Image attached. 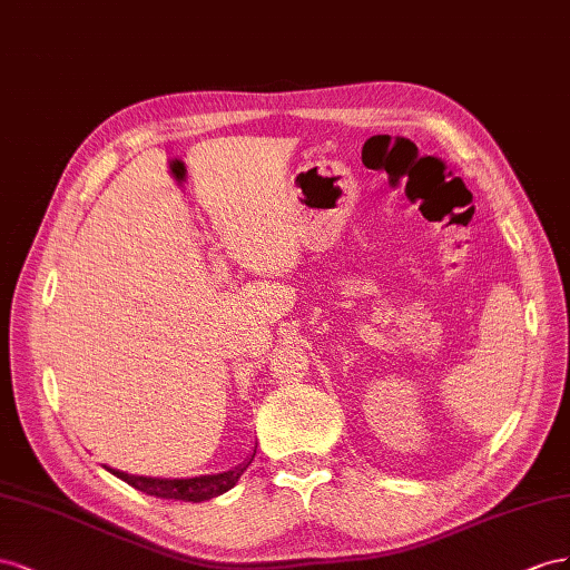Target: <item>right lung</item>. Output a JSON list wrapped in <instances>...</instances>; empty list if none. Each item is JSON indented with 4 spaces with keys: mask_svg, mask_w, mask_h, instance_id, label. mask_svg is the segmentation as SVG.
<instances>
[{
    "mask_svg": "<svg viewBox=\"0 0 570 570\" xmlns=\"http://www.w3.org/2000/svg\"><path fill=\"white\" fill-rule=\"evenodd\" d=\"M257 449V446H255ZM255 449L250 453V459L243 461L240 465H236L234 470H226V473H217V475H198V478H148V475H131L124 473V470L117 468H107L111 475H117L119 480H124L126 484L136 487L138 492L150 494L157 499H176V501H209L224 492H229L232 487L238 482V478L243 475L255 456Z\"/></svg>",
    "mask_w": 570,
    "mask_h": 570,
    "instance_id": "1",
    "label": "right lung"
}]
</instances>
